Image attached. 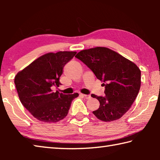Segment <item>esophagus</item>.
<instances>
[{
  "label": "esophagus",
  "mask_w": 160,
  "mask_h": 160,
  "mask_svg": "<svg viewBox=\"0 0 160 160\" xmlns=\"http://www.w3.org/2000/svg\"><path fill=\"white\" fill-rule=\"evenodd\" d=\"M81 96H82L85 97V99H90V95H88V94H80Z\"/></svg>",
  "instance_id": "obj_1"
}]
</instances>
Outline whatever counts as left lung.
Masks as SVG:
<instances>
[{"mask_svg":"<svg viewBox=\"0 0 160 160\" xmlns=\"http://www.w3.org/2000/svg\"><path fill=\"white\" fill-rule=\"evenodd\" d=\"M103 82L104 96L92 94L99 100V109L92 112L99 120L112 121L128 112L139 92L141 72L132 61L108 48L82 50L75 56Z\"/></svg>","mask_w":160,"mask_h":160,"instance_id":"8db88e82","label":"left lung"}]
</instances>
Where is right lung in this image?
Listing matches in <instances>:
<instances>
[{"label": "right lung", "instance_id": "1", "mask_svg": "<svg viewBox=\"0 0 160 160\" xmlns=\"http://www.w3.org/2000/svg\"><path fill=\"white\" fill-rule=\"evenodd\" d=\"M76 54L75 51L48 53L38 58L19 72L15 85L22 104L40 121L54 123L68 115L78 93L63 94L51 90L59 87L63 67Z\"/></svg>", "mask_w": 160, "mask_h": 160}]
</instances>
